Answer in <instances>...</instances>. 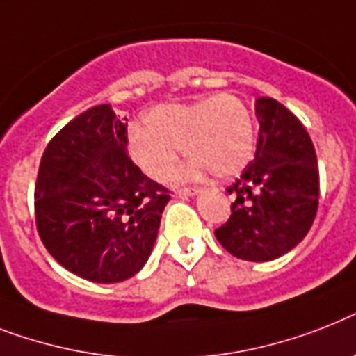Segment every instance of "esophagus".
<instances>
[{"mask_svg":"<svg viewBox=\"0 0 356 356\" xmlns=\"http://www.w3.org/2000/svg\"><path fill=\"white\" fill-rule=\"evenodd\" d=\"M198 189H191V187H189V189H178V191H176V196H180V198H187V196H196L198 195Z\"/></svg>","mask_w":356,"mask_h":356,"instance_id":"esophagus-1","label":"esophagus"}]
</instances>
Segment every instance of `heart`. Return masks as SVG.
<instances>
[{"label":"heart","instance_id":"b5f03b06","mask_svg":"<svg viewBox=\"0 0 356 356\" xmlns=\"http://www.w3.org/2000/svg\"><path fill=\"white\" fill-rule=\"evenodd\" d=\"M180 149L191 160L180 180H198L213 170L218 178L237 176L252 161L255 124L248 106L232 93L187 104H160L145 118V132H134L129 154L150 180L163 181L178 163Z\"/></svg>","mask_w":356,"mask_h":356}]
</instances>
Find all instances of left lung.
I'll use <instances>...</instances> for the list:
<instances>
[{"mask_svg":"<svg viewBox=\"0 0 356 356\" xmlns=\"http://www.w3.org/2000/svg\"><path fill=\"white\" fill-rule=\"evenodd\" d=\"M259 139L254 161L227 193L232 217L215 237L244 261H274L305 238L318 211V160L305 127L281 102L255 101Z\"/></svg>","mask_w":356,"mask_h":356,"instance_id":"obj_1","label":"left lung"}]
</instances>
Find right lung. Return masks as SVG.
<instances>
[{
	"mask_svg": "<svg viewBox=\"0 0 356 356\" xmlns=\"http://www.w3.org/2000/svg\"><path fill=\"white\" fill-rule=\"evenodd\" d=\"M124 121L110 104L90 108L51 139L40 161V238L56 263L93 283H119L143 268L170 200L129 158Z\"/></svg>",
	"mask_w": 356,
	"mask_h": 356,
	"instance_id": "obj_1",
	"label": "right lung"
}]
</instances>
